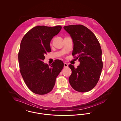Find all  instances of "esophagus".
Wrapping results in <instances>:
<instances>
[{
  "mask_svg": "<svg viewBox=\"0 0 121 121\" xmlns=\"http://www.w3.org/2000/svg\"><path fill=\"white\" fill-rule=\"evenodd\" d=\"M68 67V64L66 63H64V68H67Z\"/></svg>",
  "mask_w": 121,
  "mask_h": 121,
  "instance_id": "1",
  "label": "esophagus"
}]
</instances>
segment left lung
Segmentation results:
<instances>
[{"instance_id":"left-lung-1","label":"left lung","mask_w":121,"mask_h":121,"mask_svg":"<svg viewBox=\"0 0 121 121\" xmlns=\"http://www.w3.org/2000/svg\"><path fill=\"white\" fill-rule=\"evenodd\" d=\"M63 28L73 39L72 55L80 62L77 69L69 65L72 70L69 83L78 92H88L97 85L103 67L100 43L92 32L82 25H70Z\"/></svg>"}]
</instances>
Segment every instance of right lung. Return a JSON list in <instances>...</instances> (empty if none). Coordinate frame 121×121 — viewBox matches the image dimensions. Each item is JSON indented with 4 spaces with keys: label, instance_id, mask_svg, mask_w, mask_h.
Returning <instances> with one entry per match:
<instances>
[{
    "label": "right lung",
    "instance_id": "1",
    "mask_svg": "<svg viewBox=\"0 0 121 121\" xmlns=\"http://www.w3.org/2000/svg\"><path fill=\"white\" fill-rule=\"evenodd\" d=\"M61 29L60 25L37 26L28 31L21 42L18 55L20 72L26 85L35 94L51 92L63 69L64 64L60 60H55L50 67L43 62L44 55L51 51L50 41Z\"/></svg>",
    "mask_w": 121,
    "mask_h": 121
}]
</instances>
